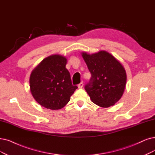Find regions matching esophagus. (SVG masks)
Segmentation results:
<instances>
[{
  "label": "esophagus",
  "instance_id": "esophagus-1",
  "mask_svg": "<svg viewBox=\"0 0 155 155\" xmlns=\"http://www.w3.org/2000/svg\"><path fill=\"white\" fill-rule=\"evenodd\" d=\"M83 85H84V83H83V82H81L79 84H78V88H82L83 87Z\"/></svg>",
  "mask_w": 155,
  "mask_h": 155
}]
</instances>
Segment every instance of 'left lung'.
Wrapping results in <instances>:
<instances>
[{"label":"left lung","instance_id":"8db88e82","mask_svg":"<svg viewBox=\"0 0 155 155\" xmlns=\"http://www.w3.org/2000/svg\"><path fill=\"white\" fill-rule=\"evenodd\" d=\"M81 55L91 73L85 89L94 104L103 108L114 105L122 97L127 84V72L115 57L105 50Z\"/></svg>","mask_w":155,"mask_h":155}]
</instances>
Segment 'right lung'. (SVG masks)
<instances>
[{
  "label": "right lung",
  "mask_w": 155,
  "mask_h": 155,
  "mask_svg": "<svg viewBox=\"0 0 155 155\" xmlns=\"http://www.w3.org/2000/svg\"><path fill=\"white\" fill-rule=\"evenodd\" d=\"M66 57L54 54L45 58L32 71L31 93L38 104L51 110H59L70 101L78 87L73 85L66 68Z\"/></svg>",
  "instance_id": "right-lung-1"
}]
</instances>
